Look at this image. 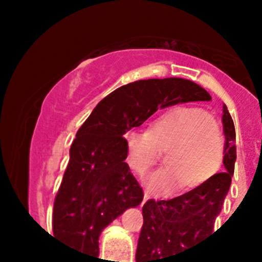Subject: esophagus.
<instances>
[{"instance_id": "1", "label": "esophagus", "mask_w": 262, "mask_h": 262, "mask_svg": "<svg viewBox=\"0 0 262 262\" xmlns=\"http://www.w3.org/2000/svg\"><path fill=\"white\" fill-rule=\"evenodd\" d=\"M149 198H151V194L148 193V191H144V198H143V203L147 202V201L149 200Z\"/></svg>"}]
</instances>
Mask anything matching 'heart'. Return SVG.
<instances>
[{"mask_svg":"<svg viewBox=\"0 0 262 262\" xmlns=\"http://www.w3.org/2000/svg\"><path fill=\"white\" fill-rule=\"evenodd\" d=\"M127 164L144 174L166 151L165 164L145 178V186L156 194L172 193L202 184L217 170L223 157V139L212 118L200 107H176L160 115L149 131L129 129L124 134Z\"/></svg>","mask_w":262,"mask_h":262,"instance_id":"obj_1","label":"heart"}]
</instances>
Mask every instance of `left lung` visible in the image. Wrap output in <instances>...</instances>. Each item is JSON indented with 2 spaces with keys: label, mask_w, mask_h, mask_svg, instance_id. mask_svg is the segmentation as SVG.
Listing matches in <instances>:
<instances>
[{
  "label": "left lung",
  "mask_w": 262,
  "mask_h": 262,
  "mask_svg": "<svg viewBox=\"0 0 262 262\" xmlns=\"http://www.w3.org/2000/svg\"><path fill=\"white\" fill-rule=\"evenodd\" d=\"M222 122L226 136L223 173L211 176L193 190L172 200L144 203L136 262H170L168 260L214 235L215 219L230 190L236 161L235 126L226 105Z\"/></svg>",
  "instance_id": "left-lung-1"
}]
</instances>
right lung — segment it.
Instances as JSON below:
<instances>
[{"label":"right lung","instance_id":"obj_1","mask_svg":"<svg viewBox=\"0 0 262 262\" xmlns=\"http://www.w3.org/2000/svg\"><path fill=\"white\" fill-rule=\"evenodd\" d=\"M210 99L200 85L176 77L139 80L105 97L71 145L53 203V236L72 249L97 256L103 228L127 209L140 205L144 196L124 163V134L159 108Z\"/></svg>","mask_w":262,"mask_h":262}]
</instances>
